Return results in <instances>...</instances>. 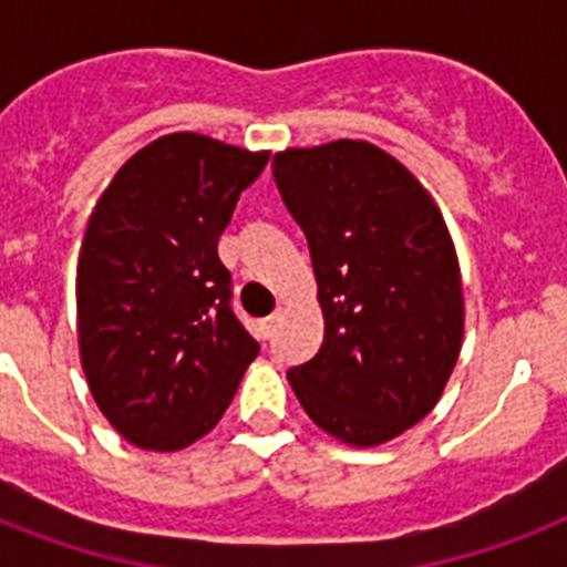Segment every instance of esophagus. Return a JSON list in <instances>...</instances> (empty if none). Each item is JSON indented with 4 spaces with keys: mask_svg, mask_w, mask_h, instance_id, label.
<instances>
[{
    "mask_svg": "<svg viewBox=\"0 0 567 567\" xmlns=\"http://www.w3.org/2000/svg\"><path fill=\"white\" fill-rule=\"evenodd\" d=\"M274 329H276V318L258 320V338H261V341H270V338H274Z\"/></svg>",
    "mask_w": 567,
    "mask_h": 567,
    "instance_id": "esophagus-1",
    "label": "esophagus"
}]
</instances>
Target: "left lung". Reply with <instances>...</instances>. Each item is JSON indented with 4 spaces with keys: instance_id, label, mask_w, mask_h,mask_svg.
<instances>
[{
    "instance_id": "obj_1",
    "label": "left lung",
    "mask_w": 567,
    "mask_h": 567,
    "mask_svg": "<svg viewBox=\"0 0 567 567\" xmlns=\"http://www.w3.org/2000/svg\"><path fill=\"white\" fill-rule=\"evenodd\" d=\"M276 188L309 240L323 344L288 379L320 430L373 447L426 417L456 368L465 302L444 217L368 141L285 150Z\"/></svg>"
}]
</instances>
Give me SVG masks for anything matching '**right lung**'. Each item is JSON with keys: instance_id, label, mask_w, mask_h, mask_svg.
<instances>
[{"instance_id": "obj_1", "label": "right lung", "mask_w": 567, "mask_h": 567, "mask_svg": "<svg viewBox=\"0 0 567 567\" xmlns=\"http://www.w3.org/2000/svg\"><path fill=\"white\" fill-rule=\"evenodd\" d=\"M265 164L267 153L176 132L132 155L93 208L75 276L82 368L135 447L203 439L258 355L217 240Z\"/></svg>"}]
</instances>
